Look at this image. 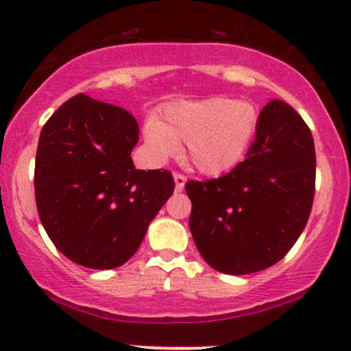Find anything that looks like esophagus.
<instances>
[{
	"instance_id": "obj_1",
	"label": "esophagus",
	"mask_w": 351,
	"mask_h": 351,
	"mask_svg": "<svg viewBox=\"0 0 351 351\" xmlns=\"http://www.w3.org/2000/svg\"><path fill=\"white\" fill-rule=\"evenodd\" d=\"M173 180H175L176 191H182L184 184H186V176L182 175V173H173Z\"/></svg>"
}]
</instances>
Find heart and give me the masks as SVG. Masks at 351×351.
<instances>
[{
    "label": "heart",
    "instance_id": "1",
    "mask_svg": "<svg viewBox=\"0 0 351 351\" xmlns=\"http://www.w3.org/2000/svg\"><path fill=\"white\" fill-rule=\"evenodd\" d=\"M256 106L245 99L206 98L169 105L161 119L148 118L145 141L156 161L188 146V160L206 175H221L243 160L258 130Z\"/></svg>",
    "mask_w": 351,
    "mask_h": 351
}]
</instances>
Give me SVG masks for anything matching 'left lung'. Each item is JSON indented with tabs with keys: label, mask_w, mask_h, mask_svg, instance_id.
Returning a JSON list of instances; mask_svg holds the SVG:
<instances>
[{
	"label": "left lung",
	"mask_w": 351,
	"mask_h": 351,
	"mask_svg": "<svg viewBox=\"0 0 351 351\" xmlns=\"http://www.w3.org/2000/svg\"><path fill=\"white\" fill-rule=\"evenodd\" d=\"M315 167L306 123L290 105L271 99L261 110L246 160L221 178L184 186L203 260L226 275H248L282 260L310 217Z\"/></svg>",
	"instance_id": "8db88e82"
}]
</instances>
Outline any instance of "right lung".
<instances>
[{"label": "right lung", "instance_id": "right-lung-1", "mask_svg": "<svg viewBox=\"0 0 351 351\" xmlns=\"http://www.w3.org/2000/svg\"><path fill=\"white\" fill-rule=\"evenodd\" d=\"M138 134L128 111L86 95L69 98L41 130L38 215L56 248L82 267L126 263L175 190L167 169H134Z\"/></svg>", "mask_w": 351, "mask_h": 351}]
</instances>
